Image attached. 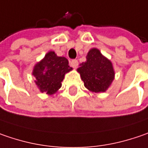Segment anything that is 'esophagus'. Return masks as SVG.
Here are the masks:
<instances>
[{
  "label": "esophagus",
  "instance_id": "esophagus-1",
  "mask_svg": "<svg viewBox=\"0 0 148 148\" xmlns=\"http://www.w3.org/2000/svg\"><path fill=\"white\" fill-rule=\"evenodd\" d=\"M70 65L74 69H76V68L78 67V65H79V62H78L77 60H73L72 61L70 62Z\"/></svg>",
  "mask_w": 148,
  "mask_h": 148
}]
</instances>
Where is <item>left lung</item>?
Listing matches in <instances>:
<instances>
[{
  "mask_svg": "<svg viewBox=\"0 0 148 148\" xmlns=\"http://www.w3.org/2000/svg\"><path fill=\"white\" fill-rule=\"evenodd\" d=\"M86 59L77 69L84 86L94 93L105 92L114 79L112 64L96 48L88 51Z\"/></svg>",
  "mask_w": 148,
  "mask_h": 148,
  "instance_id": "left-lung-1",
  "label": "left lung"
}]
</instances>
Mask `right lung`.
I'll list each match as a JSON object with an SVG mask.
<instances>
[{
	"instance_id": "add662e5",
	"label": "right lung",
	"mask_w": 148,
	"mask_h": 148,
	"mask_svg": "<svg viewBox=\"0 0 148 148\" xmlns=\"http://www.w3.org/2000/svg\"><path fill=\"white\" fill-rule=\"evenodd\" d=\"M71 70L66 58L57 56L54 51H49L35 65L32 74L40 91L51 95L60 88L64 75Z\"/></svg>"
}]
</instances>
